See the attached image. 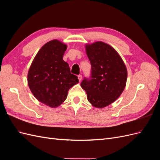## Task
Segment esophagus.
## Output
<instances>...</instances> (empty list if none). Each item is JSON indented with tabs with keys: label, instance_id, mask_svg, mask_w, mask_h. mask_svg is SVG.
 Here are the masks:
<instances>
[{
	"label": "esophagus",
	"instance_id": "esophagus-1",
	"mask_svg": "<svg viewBox=\"0 0 160 160\" xmlns=\"http://www.w3.org/2000/svg\"><path fill=\"white\" fill-rule=\"evenodd\" d=\"M78 79H79V81L81 82V79H82V75H78Z\"/></svg>",
	"mask_w": 160,
	"mask_h": 160
}]
</instances>
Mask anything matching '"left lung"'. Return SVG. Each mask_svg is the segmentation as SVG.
Listing matches in <instances>:
<instances>
[{
  "instance_id": "1",
  "label": "left lung",
  "mask_w": 160,
  "mask_h": 160,
  "mask_svg": "<svg viewBox=\"0 0 160 160\" xmlns=\"http://www.w3.org/2000/svg\"><path fill=\"white\" fill-rule=\"evenodd\" d=\"M85 51L91 65V75L83 80L81 86L93 107L103 108L123 91L128 78L126 66L114 48L105 42L87 44Z\"/></svg>"
}]
</instances>
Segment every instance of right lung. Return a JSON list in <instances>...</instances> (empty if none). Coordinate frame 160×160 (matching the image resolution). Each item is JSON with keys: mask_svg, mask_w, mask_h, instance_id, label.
Instances as JSON below:
<instances>
[{"mask_svg": "<svg viewBox=\"0 0 160 160\" xmlns=\"http://www.w3.org/2000/svg\"><path fill=\"white\" fill-rule=\"evenodd\" d=\"M67 45L52 40L38 51L28 69L27 81L29 89L41 103L55 108L67 99L69 89L79 83L71 73L69 64L62 59Z\"/></svg>", "mask_w": 160, "mask_h": 160, "instance_id": "add662e5", "label": "right lung"}]
</instances>
